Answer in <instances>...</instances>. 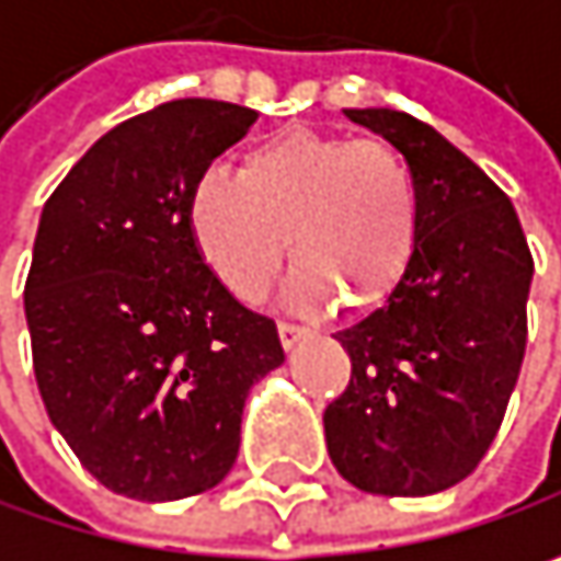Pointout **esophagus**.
I'll use <instances>...</instances> for the list:
<instances>
[{"instance_id": "obj_1", "label": "esophagus", "mask_w": 561, "mask_h": 561, "mask_svg": "<svg viewBox=\"0 0 561 561\" xmlns=\"http://www.w3.org/2000/svg\"><path fill=\"white\" fill-rule=\"evenodd\" d=\"M305 334H308V328H301V324H291V321H279L282 347H295V344H298Z\"/></svg>"}]
</instances>
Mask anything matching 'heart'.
I'll return each mask as SVG.
<instances>
[{
	"label": "heart",
	"instance_id": "heart-1",
	"mask_svg": "<svg viewBox=\"0 0 561 561\" xmlns=\"http://www.w3.org/2000/svg\"><path fill=\"white\" fill-rule=\"evenodd\" d=\"M422 191L390 139L282 129L243 152L237 174L207 171L187 201L191 237L237 298L260 301L285 250L291 298L364 308L412 263Z\"/></svg>",
	"mask_w": 561,
	"mask_h": 561
}]
</instances>
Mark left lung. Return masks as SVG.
<instances>
[{
	"label": "left lung",
	"instance_id": "1",
	"mask_svg": "<svg viewBox=\"0 0 561 561\" xmlns=\"http://www.w3.org/2000/svg\"><path fill=\"white\" fill-rule=\"evenodd\" d=\"M412 162L419 243L390 298L334 337L351 383L324 409L328 455L367 494L425 497L488 455L526 354L533 253L504 191L428 123L344 110Z\"/></svg>",
	"mask_w": 561,
	"mask_h": 561
}]
</instances>
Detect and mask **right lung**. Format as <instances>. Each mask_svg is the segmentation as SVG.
Listing matches in <instances>:
<instances>
[{
  "label": "right lung",
  "instance_id": "1",
  "mask_svg": "<svg viewBox=\"0 0 561 561\" xmlns=\"http://www.w3.org/2000/svg\"><path fill=\"white\" fill-rule=\"evenodd\" d=\"M256 113L171 100L139 113L45 201L25 318L45 409L113 494L181 501L227 478L247 392L282 354L276 321L204 263L187 201Z\"/></svg>",
  "mask_w": 561,
  "mask_h": 561
}]
</instances>
